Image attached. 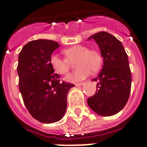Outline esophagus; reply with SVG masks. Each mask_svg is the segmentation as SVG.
<instances>
[{"label":"esophagus","instance_id":"34e87169","mask_svg":"<svg viewBox=\"0 0 147 147\" xmlns=\"http://www.w3.org/2000/svg\"><path fill=\"white\" fill-rule=\"evenodd\" d=\"M83 84H84V83H83V82H81V83H76V86H82V85H83Z\"/></svg>","mask_w":147,"mask_h":147}]
</instances>
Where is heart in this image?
Masks as SVG:
<instances>
[{"label": "heart", "instance_id": "heart-1", "mask_svg": "<svg viewBox=\"0 0 147 147\" xmlns=\"http://www.w3.org/2000/svg\"><path fill=\"white\" fill-rule=\"evenodd\" d=\"M65 57L57 54L51 55L49 64L56 73L66 75L69 71L71 63L76 62L77 70L67 75L65 80L71 83L78 82L89 76L91 71L95 73L102 67L103 57L95 49H89L86 45H76L63 50Z\"/></svg>", "mask_w": 147, "mask_h": 147}]
</instances>
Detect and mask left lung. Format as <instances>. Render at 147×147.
I'll return each mask as SVG.
<instances>
[{
    "label": "left lung",
    "instance_id": "left-lung-1",
    "mask_svg": "<svg viewBox=\"0 0 147 147\" xmlns=\"http://www.w3.org/2000/svg\"><path fill=\"white\" fill-rule=\"evenodd\" d=\"M99 45L103 59V67L97 81L95 94L87 99V104L96 113L109 117L119 113L129 98L131 75L128 57L122 43L105 31L93 34Z\"/></svg>",
    "mask_w": 147,
    "mask_h": 147
}]
</instances>
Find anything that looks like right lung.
Returning a JSON list of instances; mask_svg holds the SVG:
<instances>
[{"label": "right lung", "instance_id": "obj_1", "mask_svg": "<svg viewBox=\"0 0 147 147\" xmlns=\"http://www.w3.org/2000/svg\"><path fill=\"white\" fill-rule=\"evenodd\" d=\"M60 44L38 39L24 45L19 54V86L24 105L32 117L51 123L64 117L67 94L75 85L64 81L52 68L49 58Z\"/></svg>", "mask_w": 147, "mask_h": 147}]
</instances>
